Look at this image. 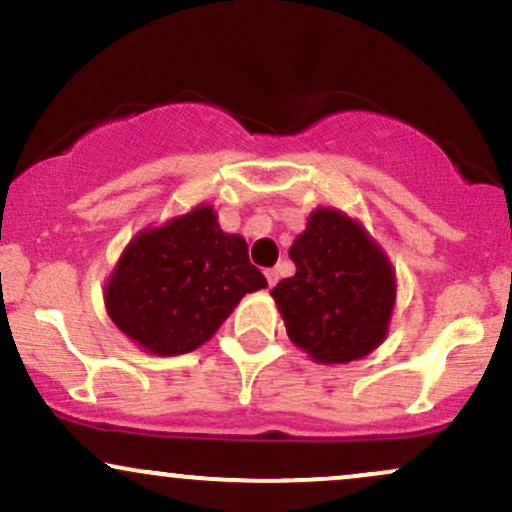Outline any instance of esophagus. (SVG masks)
Segmentation results:
<instances>
[{
	"mask_svg": "<svg viewBox=\"0 0 512 512\" xmlns=\"http://www.w3.org/2000/svg\"><path fill=\"white\" fill-rule=\"evenodd\" d=\"M279 274H281V272H279V269H276V267H274V269H267V272H264V276H267V284L274 286L276 281H279Z\"/></svg>",
	"mask_w": 512,
	"mask_h": 512,
	"instance_id": "1",
	"label": "esophagus"
}]
</instances>
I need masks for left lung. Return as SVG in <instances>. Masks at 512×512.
Instances as JSON below:
<instances>
[{"instance_id":"8db88e82","label":"left lung","mask_w":512,"mask_h":512,"mask_svg":"<svg viewBox=\"0 0 512 512\" xmlns=\"http://www.w3.org/2000/svg\"><path fill=\"white\" fill-rule=\"evenodd\" d=\"M289 257L296 274L279 281L272 298L298 349L315 363L337 366L358 361L385 342L397 276L361 221L317 207Z\"/></svg>"}]
</instances>
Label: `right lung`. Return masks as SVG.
<instances>
[{"mask_svg":"<svg viewBox=\"0 0 512 512\" xmlns=\"http://www.w3.org/2000/svg\"><path fill=\"white\" fill-rule=\"evenodd\" d=\"M264 286L245 238L221 231L214 207L199 204L129 240L103 298L139 349L180 356L209 342L240 298Z\"/></svg>","mask_w":512,"mask_h":512,"instance_id":"1","label":"right lung"}]
</instances>
